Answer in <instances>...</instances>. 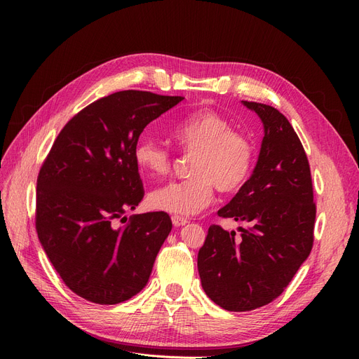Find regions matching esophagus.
I'll use <instances>...</instances> for the list:
<instances>
[{
  "label": "esophagus",
  "mask_w": 359,
  "mask_h": 359,
  "mask_svg": "<svg viewBox=\"0 0 359 359\" xmlns=\"http://www.w3.org/2000/svg\"><path fill=\"white\" fill-rule=\"evenodd\" d=\"M172 221H173L175 227H182V225L187 224V218L180 217V215H173V217H172Z\"/></svg>",
  "instance_id": "obj_1"
}]
</instances>
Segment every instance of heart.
Returning a JSON list of instances; mask_svg holds the SVG:
<instances>
[{"label":"heart","mask_w":359,"mask_h":359,"mask_svg":"<svg viewBox=\"0 0 359 359\" xmlns=\"http://www.w3.org/2000/svg\"><path fill=\"white\" fill-rule=\"evenodd\" d=\"M172 138L183 154L194 156L189 164L191 177L168 183L151 194L153 208L195 215L212 202L215 187L230 194L249 180L256 147L218 110L202 107L187 113L175 125ZM134 160L141 172L151 177H164L173 167L170 149L151 138L138 140Z\"/></svg>","instance_id":"heart-1"}]
</instances>
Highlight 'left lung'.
Masks as SVG:
<instances>
[{
  "instance_id": "left-lung-1",
  "label": "left lung",
  "mask_w": 359,
  "mask_h": 359,
  "mask_svg": "<svg viewBox=\"0 0 359 359\" xmlns=\"http://www.w3.org/2000/svg\"><path fill=\"white\" fill-rule=\"evenodd\" d=\"M243 103L260 116L265 137L252 177L218 215L249 227L236 237L212 224L198 253L203 291L229 311L263 307L284 292L313 249L316 221L310 164L294 128L269 104Z\"/></svg>"
}]
</instances>
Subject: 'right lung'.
Segmentation results:
<instances>
[{
	"label": "right lung",
	"mask_w": 359,
	"mask_h": 359,
	"mask_svg": "<svg viewBox=\"0 0 359 359\" xmlns=\"http://www.w3.org/2000/svg\"><path fill=\"white\" fill-rule=\"evenodd\" d=\"M182 100L123 90L93 102L61 129L39 170L37 237L64 284L91 303L138 294L172 231L164 211L122 215L144 198L134 160L141 132Z\"/></svg>",
	"instance_id": "right-lung-1"
}]
</instances>
